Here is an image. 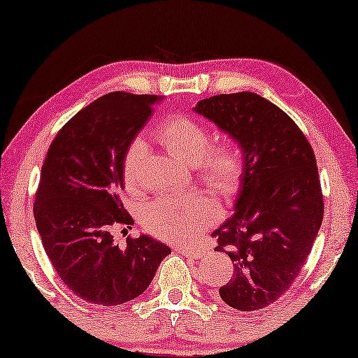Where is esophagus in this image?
<instances>
[{"label":"esophagus","instance_id":"1","mask_svg":"<svg viewBox=\"0 0 358 358\" xmlns=\"http://www.w3.org/2000/svg\"><path fill=\"white\" fill-rule=\"evenodd\" d=\"M176 252L182 254V256H187V257H194V259H199L203 256V251H200V249H190V248H178L176 249Z\"/></svg>","mask_w":358,"mask_h":358}]
</instances>
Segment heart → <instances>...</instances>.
Instances as JSON below:
<instances>
[{
	"label": "heart",
	"instance_id": "heart-1",
	"mask_svg": "<svg viewBox=\"0 0 358 358\" xmlns=\"http://www.w3.org/2000/svg\"><path fill=\"white\" fill-rule=\"evenodd\" d=\"M155 138L169 153L194 166L199 179L223 199L238 195L246 173V155L233 140L214 141L212 131L202 122L189 115H168L156 125ZM146 145L136 138L127 146L122 161V178L127 189L140 182ZM213 200L202 194L180 197H159L143 210V224L153 236L169 243H189L217 220Z\"/></svg>",
	"mask_w": 358,
	"mask_h": 358
}]
</instances>
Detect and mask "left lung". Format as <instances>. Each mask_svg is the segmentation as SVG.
I'll return each instance as SVG.
<instances>
[{
    "mask_svg": "<svg viewBox=\"0 0 358 358\" xmlns=\"http://www.w3.org/2000/svg\"><path fill=\"white\" fill-rule=\"evenodd\" d=\"M195 112L246 155L236 212L212 233L215 249L234 264L220 296L234 310H262L290 288L320 231L324 202L315 151L300 127L256 92L207 97Z\"/></svg>",
    "mask_w": 358,
    "mask_h": 358,
    "instance_id": "8db88e82",
    "label": "left lung"
}]
</instances>
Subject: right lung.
<instances>
[{
  "label": "right lung",
  "mask_w": 358,
  "mask_h": 358,
  "mask_svg": "<svg viewBox=\"0 0 358 358\" xmlns=\"http://www.w3.org/2000/svg\"><path fill=\"white\" fill-rule=\"evenodd\" d=\"M158 101L124 91L99 97L58 130L43 161L34 202L43 249L63 283L94 305L140 296L171 254L145 234L124 249L114 243L115 229L134 224L119 195L122 161Z\"/></svg>",
  "instance_id": "obj_1"
}]
</instances>
